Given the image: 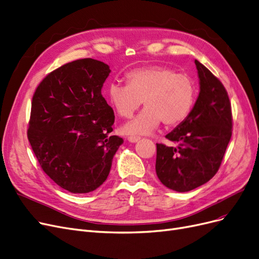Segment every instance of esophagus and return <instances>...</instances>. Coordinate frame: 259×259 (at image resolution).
Returning <instances> with one entry per match:
<instances>
[{
    "mask_svg": "<svg viewBox=\"0 0 259 259\" xmlns=\"http://www.w3.org/2000/svg\"><path fill=\"white\" fill-rule=\"evenodd\" d=\"M127 139H128V141L131 142V143H136V142H138L141 138H140L139 136H129Z\"/></svg>",
    "mask_w": 259,
    "mask_h": 259,
    "instance_id": "1",
    "label": "esophagus"
}]
</instances>
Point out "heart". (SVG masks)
<instances>
[{"label": "heart", "mask_w": 259, "mask_h": 259, "mask_svg": "<svg viewBox=\"0 0 259 259\" xmlns=\"http://www.w3.org/2000/svg\"><path fill=\"white\" fill-rule=\"evenodd\" d=\"M127 84L112 82L108 99L122 118H130L144 102L145 109L127 123L128 135L148 133L162 121L166 127L183 122L193 109L196 85L193 79L167 66L139 67L127 72Z\"/></svg>", "instance_id": "b5f03b06"}]
</instances>
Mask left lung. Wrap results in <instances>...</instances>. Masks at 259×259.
<instances>
[{
  "instance_id": "1",
  "label": "left lung",
  "mask_w": 259,
  "mask_h": 259,
  "mask_svg": "<svg viewBox=\"0 0 259 259\" xmlns=\"http://www.w3.org/2000/svg\"><path fill=\"white\" fill-rule=\"evenodd\" d=\"M200 92L189 116L166 135L176 146L157 144L156 173L177 192L211 179L221 166L233 132L232 105L222 82L195 60Z\"/></svg>"
}]
</instances>
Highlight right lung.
I'll list each match as a JSON object with an SVG mask.
<instances>
[{"label":"right lung","instance_id":"obj_1","mask_svg":"<svg viewBox=\"0 0 259 259\" xmlns=\"http://www.w3.org/2000/svg\"><path fill=\"white\" fill-rule=\"evenodd\" d=\"M111 72L81 59L46 75L33 95L27 139L45 173L71 193H89L108 178L122 144L101 89Z\"/></svg>","mask_w":259,"mask_h":259}]
</instances>
